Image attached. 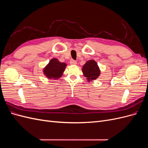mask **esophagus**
<instances>
[{
    "label": "esophagus",
    "mask_w": 148,
    "mask_h": 148,
    "mask_svg": "<svg viewBox=\"0 0 148 148\" xmlns=\"http://www.w3.org/2000/svg\"><path fill=\"white\" fill-rule=\"evenodd\" d=\"M70 65H77V61H75V60L71 59L70 61Z\"/></svg>",
    "instance_id": "esophagus-1"
}]
</instances>
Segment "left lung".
<instances>
[{
  "label": "left lung",
  "mask_w": 148,
  "mask_h": 148,
  "mask_svg": "<svg viewBox=\"0 0 148 148\" xmlns=\"http://www.w3.org/2000/svg\"><path fill=\"white\" fill-rule=\"evenodd\" d=\"M82 71L89 82L97 79L101 74L99 67L98 66L97 62L94 60L87 61L83 66Z\"/></svg>",
  "instance_id": "8db88e82"
}]
</instances>
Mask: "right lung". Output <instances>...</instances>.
I'll return each mask as SVG.
<instances>
[{"instance_id":"1","label":"right lung","mask_w":148,"mask_h":148,"mask_svg":"<svg viewBox=\"0 0 148 148\" xmlns=\"http://www.w3.org/2000/svg\"><path fill=\"white\" fill-rule=\"evenodd\" d=\"M66 66V64L60 62L58 59L53 58L44 67L43 73L48 79H59L63 75Z\"/></svg>"}]
</instances>
